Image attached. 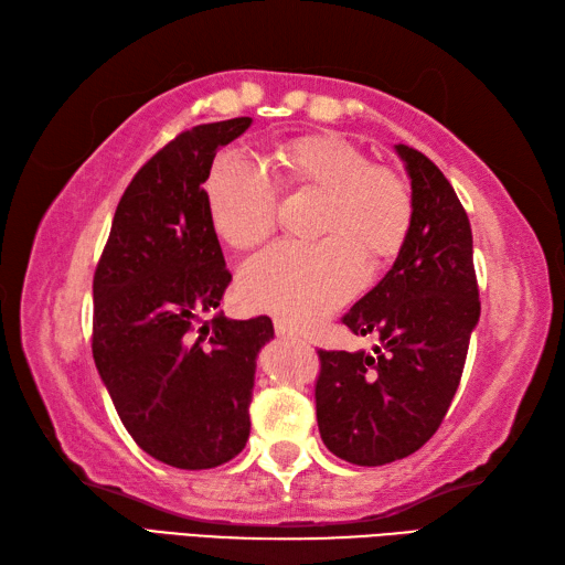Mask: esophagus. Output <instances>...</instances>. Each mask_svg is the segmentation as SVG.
I'll use <instances>...</instances> for the list:
<instances>
[{"instance_id": "obj_1", "label": "esophagus", "mask_w": 565, "mask_h": 565, "mask_svg": "<svg viewBox=\"0 0 565 565\" xmlns=\"http://www.w3.org/2000/svg\"><path fill=\"white\" fill-rule=\"evenodd\" d=\"M275 335L285 338V340H297V338H299V335L295 333V330L287 328V323L280 321V319H275Z\"/></svg>"}]
</instances>
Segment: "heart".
Masks as SVG:
<instances>
[{
    "instance_id": "1",
    "label": "heart",
    "mask_w": 565,
    "mask_h": 565,
    "mask_svg": "<svg viewBox=\"0 0 565 565\" xmlns=\"http://www.w3.org/2000/svg\"><path fill=\"white\" fill-rule=\"evenodd\" d=\"M278 179L287 186L323 191L319 244H273L239 273L249 307L309 328L360 290L371 268L391 260L409 235L412 194L388 168L338 134L299 136L280 148ZM205 203L217 237L235 249L264 239L275 220V182L242 150L220 153L205 177Z\"/></svg>"
}]
</instances>
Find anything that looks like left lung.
<instances>
[{
    "label": "left lung",
    "mask_w": 565,
    "mask_h": 565,
    "mask_svg": "<svg viewBox=\"0 0 565 565\" xmlns=\"http://www.w3.org/2000/svg\"><path fill=\"white\" fill-rule=\"evenodd\" d=\"M412 186V227L393 268L342 316L354 335L376 333L374 354L326 352L316 419L326 448L376 467L419 450L460 386L479 321L470 220L444 172L397 143Z\"/></svg>",
    "instance_id": "8db88e82"
}]
</instances>
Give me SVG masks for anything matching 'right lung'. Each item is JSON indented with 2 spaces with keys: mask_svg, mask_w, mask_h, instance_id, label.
<instances>
[{
  "mask_svg": "<svg viewBox=\"0 0 565 565\" xmlns=\"http://www.w3.org/2000/svg\"><path fill=\"white\" fill-rule=\"evenodd\" d=\"M252 117L201 124L136 172L93 278V360L121 424L148 456L209 470L249 441L256 356L273 321H230L232 280L205 203L215 153Z\"/></svg>",
  "mask_w": 565,
  "mask_h": 565,
  "instance_id": "add662e5",
  "label": "right lung"
}]
</instances>
